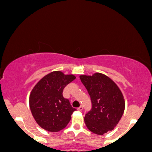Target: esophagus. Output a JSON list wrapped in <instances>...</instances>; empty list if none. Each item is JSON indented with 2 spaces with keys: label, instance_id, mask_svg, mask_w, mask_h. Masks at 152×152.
<instances>
[{
  "label": "esophagus",
  "instance_id": "obj_1",
  "mask_svg": "<svg viewBox=\"0 0 152 152\" xmlns=\"http://www.w3.org/2000/svg\"><path fill=\"white\" fill-rule=\"evenodd\" d=\"M83 107L82 105H81V106H80L79 107H78V108H77V110H78V111H82V110H83Z\"/></svg>",
  "mask_w": 152,
  "mask_h": 152
}]
</instances>
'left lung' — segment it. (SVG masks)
I'll use <instances>...</instances> for the list:
<instances>
[{
    "mask_svg": "<svg viewBox=\"0 0 152 152\" xmlns=\"http://www.w3.org/2000/svg\"><path fill=\"white\" fill-rule=\"evenodd\" d=\"M80 78L92 103V109L85 115L86 127L97 135L112 130L125 110V99L121 91L112 79L102 73L80 75Z\"/></svg>",
    "mask_w": 152,
    "mask_h": 152,
    "instance_id": "1",
    "label": "left lung"
}]
</instances>
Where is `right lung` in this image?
Wrapping results in <instances>:
<instances>
[{
	"label": "right lung",
	"mask_w": 152,
	"mask_h": 152,
	"mask_svg": "<svg viewBox=\"0 0 152 152\" xmlns=\"http://www.w3.org/2000/svg\"><path fill=\"white\" fill-rule=\"evenodd\" d=\"M75 79L73 75L52 72L44 76L32 90L29 99L31 112L44 130L58 132L69 123L76 109L63 97L62 93L65 86Z\"/></svg>",
	"instance_id": "obj_1"
}]
</instances>
